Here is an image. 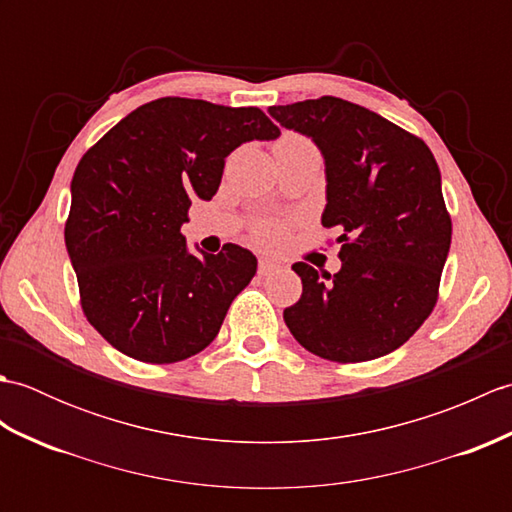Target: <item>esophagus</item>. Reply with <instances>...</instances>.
<instances>
[{
	"label": "esophagus",
	"mask_w": 512,
	"mask_h": 512,
	"mask_svg": "<svg viewBox=\"0 0 512 512\" xmlns=\"http://www.w3.org/2000/svg\"><path fill=\"white\" fill-rule=\"evenodd\" d=\"M277 268H279V264H275L273 259H259V266H257L259 275H270V273H275Z\"/></svg>",
	"instance_id": "1"
}]
</instances>
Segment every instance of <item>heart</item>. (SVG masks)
Masks as SVG:
<instances>
[{"instance_id": "heart-1", "label": "heart", "mask_w": 512, "mask_h": 512, "mask_svg": "<svg viewBox=\"0 0 512 512\" xmlns=\"http://www.w3.org/2000/svg\"><path fill=\"white\" fill-rule=\"evenodd\" d=\"M297 145H310V140L303 138L301 134L286 132L277 138L275 149L297 147ZM250 235H253V242L259 246H275L281 242V237H284V226H281L277 220H259L253 224Z\"/></svg>"}]
</instances>
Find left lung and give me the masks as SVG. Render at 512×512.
Instances as JSON below:
<instances>
[{
    "label": "left lung",
    "mask_w": 512,
    "mask_h": 512,
    "mask_svg": "<svg viewBox=\"0 0 512 512\" xmlns=\"http://www.w3.org/2000/svg\"><path fill=\"white\" fill-rule=\"evenodd\" d=\"M325 158L323 228L341 231L334 277L297 262L301 299L284 310L292 336L336 363H363L407 343L433 312L451 246L440 169L416 134L336 96L268 107Z\"/></svg>",
    "instance_id": "8db88e82"
}]
</instances>
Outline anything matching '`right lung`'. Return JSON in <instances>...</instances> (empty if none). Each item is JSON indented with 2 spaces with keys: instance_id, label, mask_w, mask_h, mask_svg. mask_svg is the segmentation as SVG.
<instances>
[{
  "instance_id": "add662e5",
  "label": "right lung",
  "mask_w": 512,
  "mask_h": 512,
  "mask_svg": "<svg viewBox=\"0 0 512 512\" xmlns=\"http://www.w3.org/2000/svg\"><path fill=\"white\" fill-rule=\"evenodd\" d=\"M279 127L259 107L165 96L140 105L85 151L72 178L65 246L85 319L143 363L202 352L257 273L246 248L191 255L182 224L191 200H211L224 162Z\"/></svg>"
}]
</instances>
